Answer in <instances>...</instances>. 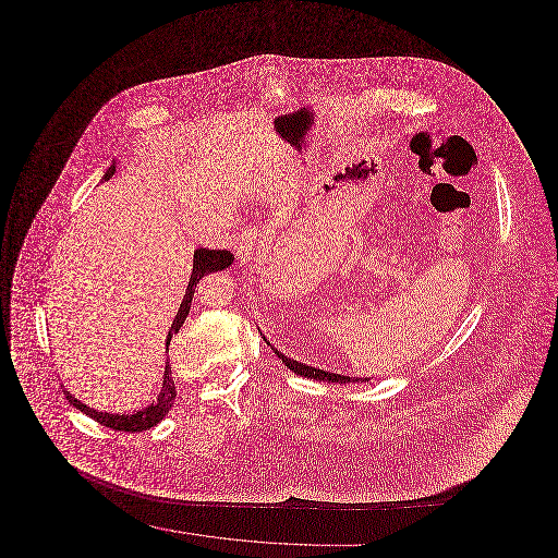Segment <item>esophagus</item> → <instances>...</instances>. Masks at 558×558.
Here are the masks:
<instances>
[{
	"label": "esophagus",
	"mask_w": 558,
	"mask_h": 558,
	"mask_svg": "<svg viewBox=\"0 0 558 558\" xmlns=\"http://www.w3.org/2000/svg\"><path fill=\"white\" fill-rule=\"evenodd\" d=\"M262 246V232L257 228H246L242 230V234L239 236L236 242V255H239L242 264H248L255 259L257 251Z\"/></svg>",
	"instance_id": "1"
}]
</instances>
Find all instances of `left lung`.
I'll return each mask as SVG.
<instances>
[{"label": "left lung", "instance_id": "1", "mask_svg": "<svg viewBox=\"0 0 558 558\" xmlns=\"http://www.w3.org/2000/svg\"><path fill=\"white\" fill-rule=\"evenodd\" d=\"M274 349V347H271ZM274 353L287 364V368H291L294 374H299V376H307V378H316V380H328V383H357L360 378H355V376H343V374H335V372H326L319 371V368H314V366H305V364H301V362H296V360H291V357H287V355H282L278 349H274ZM368 380V378H366Z\"/></svg>", "mask_w": 558, "mask_h": 558}]
</instances>
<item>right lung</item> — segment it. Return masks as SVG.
<instances>
[{
	"label": "right lung",
	"instance_id": "right-lung-1",
	"mask_svg": "<svg viewBox=\"0 0 558 558\" xmlns=\"http://www.w3.org/2000/svg\"><path fill=\"white\" fill-rule=\"evenodd\" d=\"M112 173H114V165L108 169L107 175H105V182L112 178ZM232 262H234V255H232L230 251H226V248H215V251H213V248H196V251H194L192 276H190V282H187L184 301H182V305H180V310H178V316L173 319L171 330H169V335H167V349H169L171 337L182 328L184 319H186L187 314H190L192 296H194V289H196L198 280H201L203 276H207L209 271H217V269H226V267L232 266ZM64 396H66V399H69L77 410H81L83 414H87L89 418H94L96 423H100L102 426L114 428V430H125V433H140V430H146V428H153V426L159 425L160 421L167 416V412L171 410L173 399L178 396V391H175V383H173V376H171V366H169V362H167L159 399H157L153 405H148V408H144V410H140V412H135V414H128V416H125V414L96 412V410L83 405V403L73 398L69 391H64Z\"/></svg>",
	"mask_w": 558,
	"mask_h": 558
}]
</instances>
